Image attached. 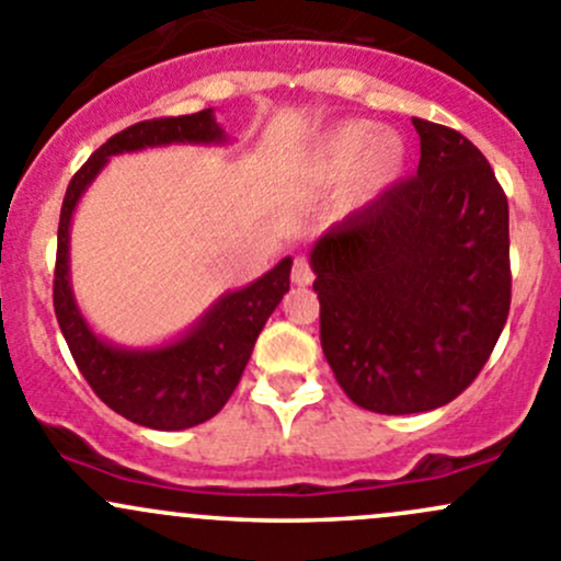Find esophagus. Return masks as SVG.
Instances as JSON below:
<instances>
[{"instance_id": "obj_1", "label": "esophagus", "mask_w": 561, "mask_h": 561, "mask_svg": "<svg viewBox=\"0 0 561 561\" xmlns=\"http://www.w3.org/2000/svg\"><path fill=\"white\" fill-rule=\"evenodd\" d=\"M314 274H312V265H309L307 257H296L293 260V282H296L298 287H309L312 285Z\"/></svg>"}]
</instances>
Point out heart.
I'll use <instances>...</instances> for the list:
<instances>
[{"label": "heart", "mask_w": 561, "mask_h": 561, "mask_svg": "<svg viewBox=\"0 0 561 561\" xmlns=\"http://www.w3.org/2000/svg\"><path fill=\"white\" fill-rule=\"evenodd\" d=\"M410 162V146L399 129L377 127L369 118L333 124L309 146L304 173L317 186L344 181V195L353 203H371L401 181Z\"/></svg>", "instance_id": "heart-1"}]
</instances>
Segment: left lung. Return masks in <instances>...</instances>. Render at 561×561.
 Segmentation results:
<instances>
[{
    "instance_id": "8db88e82",
    "label": "left lung",
    "mask_w": 561,
    "mask_h": 561,
    "mask_svg": "<svg viewBox=\"0 0 561 561\" xmlns=\"http://www.w3.org/2000/svg\"><path fill=\"white\" fill-rule=\"evenodd\" d=\"M412 124L417 175L331 225L309 252L325 360L355 404L382 415L454 401L511 312L500 181L461 133Z\"/></svg>"
}]
</instances>
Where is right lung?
I'll return each mask as SVG.
<instances>
[{"label": "right lung", "instance_id": "obj_1", "mask_svg": "<svg viewBox=\"0 0 561 561\" xmlns=\"http://www.w3.org/2000/svg\"><path fill=\"white\" fill-rule=\"evenodd\" d=\"M228 135L214 107L171 118H151L113 135L72 175L59 217L54 309L78 369L94 393L127 421L157 432H181L217 415L244 375L265 320L290 290L293 257L268 274L228 290L184 333L154 347H122L100 336L83 317L70 282V228L78 203L111 157L160 146H225Z\"/></svg>", "mask_w": 561, "mask_h": 561}]
</instances>
